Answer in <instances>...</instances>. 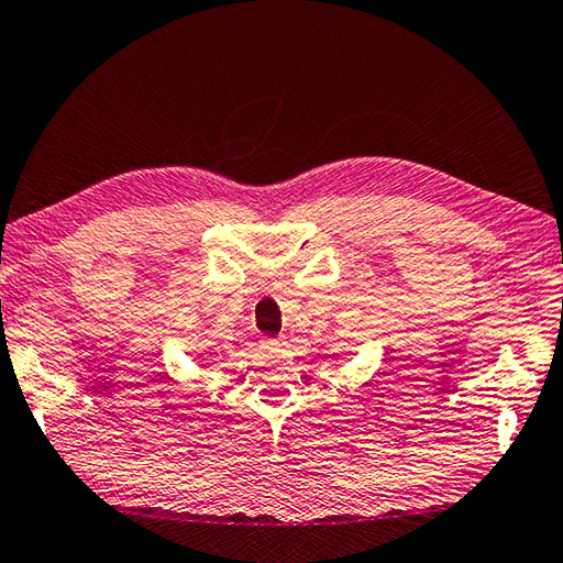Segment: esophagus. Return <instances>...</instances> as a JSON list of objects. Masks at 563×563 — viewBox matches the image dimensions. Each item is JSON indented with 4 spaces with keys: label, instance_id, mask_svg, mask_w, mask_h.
<instances>
[{
    "label": "esophagus",
    "instance_id": "1",
    "mask_svg": "<svg viewBox=\"0 0 563 563\" xmlns=\"http://www.w3.org/2000/svg\"><path fill=\"white\" fill-rule=\"evenodd\" d=\"M262 346H264V349H269V351H274V349H279V346H282V339H262Z\"/></svg>",
    "mask_w": 563,
    "mask_h": 563
}]
</instances>
